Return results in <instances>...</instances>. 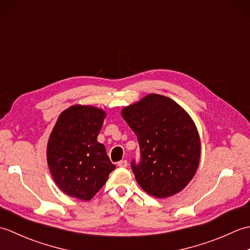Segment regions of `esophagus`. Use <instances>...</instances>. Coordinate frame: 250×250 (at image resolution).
I'll list each match as a JSON object with an SVG mask.
<instances>
[{"label":"esophagus","mask_w":250,"mask_h":250,"mask_svg":"<svg viewBox=\"0 0 250 250\" xmlns=\"http://www.w3.org/2000/svg\"><path fill=\"white\" fill-rule=\"evenodd\" d=\"M118 166L120 167H128V161H126V160H121V161L118 162Z\"/></svg>","instance_id":"obj_1"}]
</instances>
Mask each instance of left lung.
<instances>
[{"label": "left lung", "mask_w": 250, "mask_h": 250, "mask_svg": "<svg viewBox=\"0 0 250 250\" xmlns=\"http://www.w3.org/2000/svg\"><path fill=\"white\" fill-rule=\"evenodd\" d=\"M137 136L141 158L132 160L136 182L148 194L167 198L188 185L199 167L201 143L190 116L169 98L148 94L121 111Z\"/></svg>", "instance_id": "1"}]
</instances>
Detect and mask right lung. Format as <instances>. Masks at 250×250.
Listing matches in <instances>:
<instances>
[{
  "mask_svg": "<svg viewBox=\"0 0 250 250\" xmlns=\"http://www.w3.org/2000/svg\"><path fill=\"white\" fill-rule=\"evenodd\" d=\"M105 113L75 105L58 118L47 145V162L56 184L67 195L91 200L115 169L98 142Z\"/></svg>",
  "mask_w": 250,
  "mask_h": 250,
  "instance_id": "right-lung-1",
  "label": "right lung"
}]
</instances>
